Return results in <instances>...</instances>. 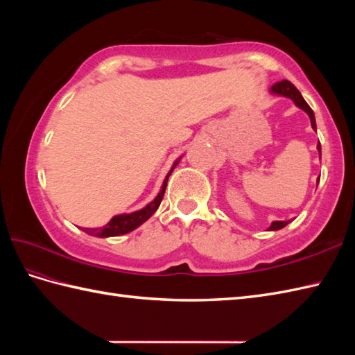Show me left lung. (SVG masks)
<instances>
[{
	"label": "left lung",
	"mask_w": 355,
	"mask_h": 355,
	"mask_svg": "<svg viewBox=\"0 0 355 355\" xmlns=\"http://www.w3.org/2000/svg\"><path fill=\"white\" fill-rule=\"evenodd\" d=\"M270 93H273L276 96H284V97H288V99H291L294 102V105L296 107H299L300 110H304L308 117H310L311 120V126L313 130L315 131V117H314V112L313 110L310 108V105H308L305 102V99L302 97V94L299 93V89L294 87L290 80H281L277 82V84H275L273 87L270 88ZM318 150H319V155L322 157V149H320V141L318 143ZM291 223V221H273L271 223V225L268 227V230H279V229H284L286 224Z\"/></svg>",
	"instance_id": "obj_1"
}]
</instances>
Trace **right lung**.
Segmentation results:
<instances>
[{"instance_id":"add662e5","label":"right lung","mask_w":355,"mask_h":355,"mask_svg":"<svg viewBox=\"0 0 355 355\" xmlns=\"http://www.w3.org/2000/svg\"><path fill=\"white\" fill-rule=\"evenodd\" d=\"M178 162H180V158H178L175 163H173L172 169L169 171L168 175H166L164 182H163V186H162V191L158 192V195L154 198V201H150L148 206L137 210V212L112 216L111 221L107 225H103V227H99V229H82V230L87 232L88 235H93V236H97V238H108V236L125 235V233H130L134 229H137L139 225H141L146 220H149V218L153 216V214L158 209V206H160V202L163 200V195H164V191H166V186H168V178H169V175L172 173V171L175 169V166L178 164Z\"/></svg>"}]
</instances>
